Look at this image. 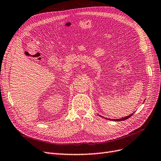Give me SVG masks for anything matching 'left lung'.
<instances>
[{"label":"left lung","mask_w":161,"mask_h":161,"mask_svg":"<svg viewBox=\"0 0 161 161\" xmlns=\"http://www.w3.org/2000/svg\"><path fill=\"white\" fill-rule=\"evenodd\" d=\"M133 113H131L130 115H128V116H126V117H122V118H121V119H109V120H112V121H123V120H126V119H128V118H130V117L133 115ZM102 117V116H101ZM107 119V118H106Z\"/></svg>","instance_id":"left-lung-1"}]
</instances>
